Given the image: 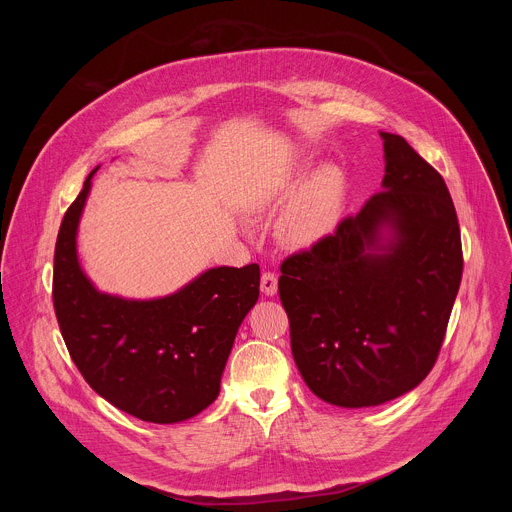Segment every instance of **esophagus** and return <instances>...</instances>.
<instances>
[{"label":"esophagus","instance_id":"obj_1","mask_svg":"<svg viewBox=\"0 0 512 512\" xmlns=\"http://www.w3.org/2000/svg\"><path fill=\"white\" fill-rule=\"evenodd\" d=\"M261 291H263L265 296H275L277 294V277H275V273L265 271L261 275Z\"/></svg>","mask_w":512,"mask_h":512}]
</instances>
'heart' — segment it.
<instances>
[{
    "label": "heart",
    "mask_w": 512,
    "mask_h": 512,
    "mask_svg": "<svg viewBox=\"0 0 512 512\" xmlns=\"http://www.w3.org/2000/svg\"><path fill=\"white\" fill-rule=\"evenodd\" d=\"M277 192V202H289L279 221L283 243L310 249L326 241L338 227L346 200V176L334 164H324L304 180V164Z\"/></svg>",
    "instance_id": "obj_1"
}]
</instances>
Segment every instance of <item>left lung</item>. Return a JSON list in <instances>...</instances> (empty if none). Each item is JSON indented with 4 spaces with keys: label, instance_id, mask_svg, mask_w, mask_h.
<instances>
[{
    "label": "left lung",
    "instance_id": "8db88e82",
    "mask_svg": "<svg viewBox=\"0 0 512 512\" xmlns=\"http://www.w3.org/2000/svg\"><path fill=\"white\" fill-rule=\"evenodd\" d=\"M381 137L383 190L326 241L287 257L279 277L302 379L348 409L393 401L427 377L464 267L444 178L401 135Z\"/></svg>",
    "mask_w": 512,
    "mask_h": 512
}]
</instances>
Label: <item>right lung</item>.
<instances>
[{
	"instance_id": "add662e5",
	"label": "right lung",
	"mask_w": 512,
	"mask_h": 512,
	"mask_svg": "<svg viewBox=\"0 0 512 512\" xmlns=\"http://www.w3.org/2000/svg\"><path fill=\"white\" fill-rule=\"evenodd\" d=\"M97 170L56 239L52 298L62 338L85 381L111 405L150 423L186 421L221 391L237 330L259 298V265L212 267L152 300L99 291L77 251Z\"/></svg>"
}]
</instances>
